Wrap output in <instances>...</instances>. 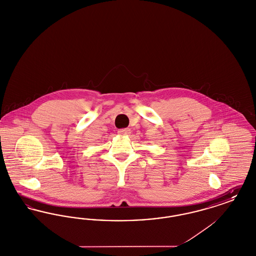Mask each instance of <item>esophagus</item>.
Masks as SVG:
<instances>
[{"instance_id":"34e87169","label":"esophagus","mask_w":256,"mask_h":256,"mask_svg":"<svg viewBox=\"0 0 256 256\" xmlns=\"http://www.w3.org/2000/svg\"><path fill=\"white\" fill-rule=\"evenodd\" d=\"M118 134H120L121 136H124V135H130V128H122L118 130Z\"/></svg>"}]
</instances>
